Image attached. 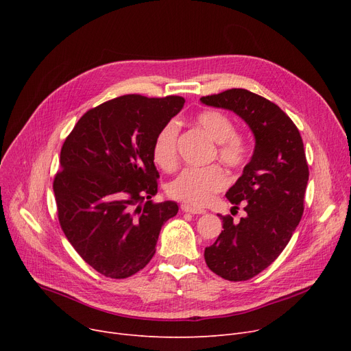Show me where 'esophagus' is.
<instances>
[{
    "label": "esophagus",
    "instance_id": "34e87169",
    "mask_svg": "<svg viewBox=\"0 0 351 351\" xmlns=\"http://www.w3.org/2000/svg\"><path fill=\"white\" fill-rule=\"evenodd\" d=\"M180 209H182V212H185V213H192V215H204V213H205V210H202V209H195V208H192V206H189V205H182V206H180Z\"/></svg>",
    "mask_w": 351,
    "mask_h": 351
}]
</instances>
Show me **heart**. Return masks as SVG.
I'll use <instances>...</instances> for the list:
<instances>
[{
	"instance_id": "obj_1",
	"label": "heart",
	"mask_w": 351,
	"mask_h": 351,
	"mask_svg": "<svg viewBox=\"0 0 351 351\" xmlns=\"http://www.w3.org/2000/svg\"><path fill=\"white\" fill-rule=\"evenodd\" d=\"M196 123L217 143V158L232 168H241L249 156V143L236 134L234 122L220 110L208 109L196 117ZM179 135V123L172 119L166 122L158 132L152 156L155 163L163 171H172L176 166V142ZM228 186V176L219 166L209 168L183 169L172 179L166 192L176 200L193 208L208 205L212 197Z\"/></svg>"
}]
</instances>
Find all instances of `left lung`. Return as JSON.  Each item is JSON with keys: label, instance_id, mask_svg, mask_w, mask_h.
Segmentation results:
<instances>
[{"label": "left lung", "instance_id": "obj_1", "mask_svg": "<svg viewBox=\"0 0 351 351\" xmlns=\"http://www.w3.org/2000/svg\"><path fill=\"white\" fill-rule=\"evenodd\" d=\"M200 102L232 110L254 136L249 163L226 192L233 208L242 202L246 216L239 223L222 216V233L205 249L213 273L230 282L249 280L278 259L302 219L308 180L303 141L278 105L247 89H228Z\"/></svg>", "mask_w": 351, "mask_h": 351}]
</instances>
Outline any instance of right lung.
Instances as JSON below:
<instances>
[{
  "label": "right lung",
  "mask_w": 351,
  "mask_h": 351,
  "mask_svg": "<svg viewBox=\"0 0 351 351\" xmlns=\"http://www.w3.org/2000/svg\"><path fill=\"white\" fill-rule=\"evenodd\" d=\"M182 97L123 95L88 112L61 149L53 179L60 225L82 259L110 279H125L151 262L176 202L154 204L159 172L152 146L178 115Z\"/></svg>",
  "instance_id": "add662e5"
}]
</instances>
